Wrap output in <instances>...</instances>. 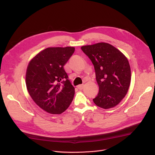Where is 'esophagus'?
I'll use <instances>...</instances> for the list:
<instances>
[{
  "label": "esophagus",
  "instance_id": "34e87169",
  "mask_svg": "<svg viewBox=\"0 0 155 155\" xmlns=\"http://www.w3.org/2000/svg\"><path fill=\"white\" fill-rule=\"evenodd\" d=\"M77 88L79 89V90H82V89L83 88V85H79Z\"/></svg>",
  "mask_w": 155,
  "mask_h": 155
}]
</instances>
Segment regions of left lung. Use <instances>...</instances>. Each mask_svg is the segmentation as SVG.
Here are the masks:
<instances>
[{
  "mask_svg": "<svg viewBox=\"0 0 155 155\" xmlns=\"http://www.w3.org/2000/svg\"><path fill=\"white\" fill-rule=\"evenodd\" d=\"M91 60L99 86L94 104L105 109L120 104L127 93L131 79L130 67L125 55L107 43L81 46Z\"/></svg>",
  "mask_w": 155,
  "mask_h": 155,
  "instance_id": "left-lung-1",
  "label": "left lung"
}]
</instances>
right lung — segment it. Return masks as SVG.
I'll return each instance as SVG.
<instances>
[{"label": "right lung", "instance_id": "right-lung-1", "mask_svg": "<svg viewBox=\"0 0 155 155\" xmlns=\"http://www.w3.org/2000/svg\"><path fill=\"white\" fill-rule=\"evenodd\" d=\"M74 50L72 46L47 48L33 58L27 67L26 85L29 94L50 114H61L73 100L75 88L63 67Z\"/></svg>", "mask_w": 155, "mask_h": 155}]
</instances>
